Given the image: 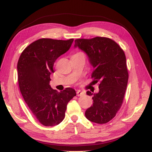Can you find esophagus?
<instances>
[{
	"label": "esophagus",
	"mask_w": 152,
	"mask_h": 152,
	"mask_svg": "<svg viewBox=\"0 0 152 152\" xmlns=\"http://www.w3.org/2000/svg\"><path fill=\"white\" fill-rule=\"evenodd\" d=\"M83 94H84V92H81V90L77 91V96H83Z\"/></svg>",
	"instance_id": "1"
}]
</instances>
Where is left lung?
<instances>
[{"label":"left lung","mask_w":152,"mask_h":152,"mask_svg":"<svg viewBox=\"0 0 152 152\" xmlns=\"http://www.w3.org/2000/svg\"><path fill=\"white\" fill-rule=\"evenodd\" d=\"M74 48L86 53L93 67L92 78L100 82L99 92H86L92 96L94 102L85 115L90 122L106 124L120 109L126 90L128 73L125 53L118 43L106 37L76 39Z\"/></svg>","instance_id":"obj_1"}]
</instances>
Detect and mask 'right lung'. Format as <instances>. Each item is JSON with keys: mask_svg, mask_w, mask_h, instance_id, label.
Returning a JSON list of instances; mask_svg holds the SVG:
<instances>
[{"mask_svg": "<svg viewBox=\"0 0 152 152\" xmlns=\"http://www.w3.org/2000/svg\"><path fill=\"white\" fill-rule=\"evenodd\" d=\"M73 42V39H40L30 44L18 60L21 94L33 115L45 126H54L64 120L67 104L76 96L73 88L58 92L50 85L53 64L69 50Z\"/></svg>", "mask_w": 152, "mask_h": 152, "instance_id": "1", "label": "right lung"}]
</instances>
